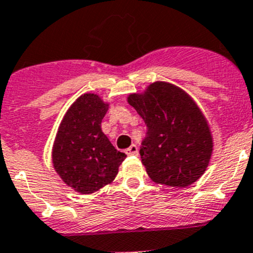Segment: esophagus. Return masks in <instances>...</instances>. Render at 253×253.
I'll return each mask as SVG.
<instances>
[{"instance_id":"esophagus-1","label":"esophagus","mask_w":253,"mask_h":253,"mask_svg":"<svg viewBox=\"0 0 253 253\" xmlns=\"http://www.w3.org/2000/svg\"><path fill=\"white\" fill-rule=\"evenodd\" d=\"M125 152H126L127 156H137V154H138V147H137L136 144H132V146H129Z\"/></svg>"}]
</instances>
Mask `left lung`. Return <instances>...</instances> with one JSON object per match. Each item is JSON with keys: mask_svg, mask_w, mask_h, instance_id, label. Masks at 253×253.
<instances>
[{"mask_svg": "<svg viewBox=\"0 0 253 253\" xmlns=\"http://www.w3.org/2000/svg\"><path fill=\"white\" fill-rule=\"evenodd\" d=\"M127 102L147 125L139 149L142 164L157 184L185 188L209 167L214 142L211 129L188 92L167 82H154Z\"/></svg>", "mask_w": 253, "mask_h": 253, "instance_id": "8db88e82", "label": "left lung"}]
</instances>
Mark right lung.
Here are the masks:
<instances>
[{
	"label": "right lung",
	"instance_id": "obj_1",
	"mask_svg": "<svg viewBox=\"0 0 253 253\" xmlns=\"http://www.w3.org/2000/svg\"><path fill=\"white\" fill-rule=\"evenodd\" d=\"M109 106L97 94L85 92L70 105L56 131L53 167L61 180L80 194H91L112 183L126 158L101 129Z\"/></svg>",
	"mask_w": 253,
	"mask_h": 253
}]
</instances>
